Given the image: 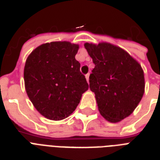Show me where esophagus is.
<instances>
[{
  "label": "esophagus",
  "mask_w": 160,
  "mask_h": 160,
  "mask_svg": "<svg viewBox=\"0 0 160 160\" xmlns=\"http://www.w3.org/2000/svg\"><path fill=\"white\" fill-rule=\"evenodd\" d=\"M89 77H90V74H87V75H85V78H86V80H87L88 82H89Z\"/></svg>",
  "instance_id": "34e87169"
}]
</instances>
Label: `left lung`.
Listing matches in <instances>:
<instances>
[{
  "mask_svg": "<svg viewBox=\"0 0 160 160\" xmlns=\"http://www.w3.org/2000/svg\"><path fill=\"white\" fill-rule=\"evenodd\" d=\"M95 64L90 88L106 120L117 123L133 113L144 93L141 65L128 52L112 44L85 43Z\"/></svg>",
  "mask_w": 160,
  "mask_h": 160,
  "instance_id": "obj_1",
  "label": "left lung"
}]
</instances>
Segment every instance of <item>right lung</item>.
<instances>
[{
  "label": "right lung",
  "instance_id": "obj_1",
  "mask_svg": "<svg viewBox=\"0 0 160 160\" xmlns=\"http://www.w3.org/2000/svg\"><path fill=\"white\" fill-rule=\"evenodd\" d=\"M79 45L54 41L38 46L26 59L25 87L37 111L51 120L67 118L89 88L75 60Z\"/></svg>",
  "mask_w": 160,
  "mask_h": 160
}]
</instances>
